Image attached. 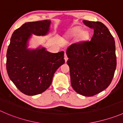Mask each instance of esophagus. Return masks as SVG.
Segmentation results:
<instances>
[{
	"label": "esophagus",
	"mask_w": 123,
	"mask_h": 123,
	"mask_svg": "<svg viewBox=\"0 0 123 123\" xmlns=\"http://www.w3.org/2000/svg\"><path fill=\"white\" fill-rule=\"evenodd\" d=\"M64 59H65V61L67 62L68 60V57H67V55L66 53H65V54H64Z\"/></svg>",
	"instance_id": "esophagus-1"
}]
</instances>
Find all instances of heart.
Segmentation results:
<instances>
[{"instance_id":"b5f03b06","label":"heart","mask_w":123,"mask_h":123,"mask_svg":"<svg viewBox=\"0 0 123 123\" xmlns=\"http://www.w3.org/2000/svg\"><path fill=\"white\" fill-rule=\"evenodd\" d=\"M81 32H82V31H81V29L80 28L75 29L74 30V35H78V34H80ZM85 35H86V34H85Z\"/></svg>"}]
</instances>
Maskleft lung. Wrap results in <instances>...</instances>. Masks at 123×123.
<instances>
[{
	"mask_svg": "<svg viewBox=\"0 0 123 123\" xmlns=\"http://www.w3.org/2000/svg\"><path fill=\"white\" fill-rule=\"evenodd\" d=\"M94 29L90 41L71 44L67 50L71 84L79 94L91 97L109 86L117 67L115 44L108 27L100 21L83 20Z\"/></svg>",
	"mask_w": 123,
	"mask_h": 123,
	"instance_id": "obj_1",
	"label": "left lung"
}]
</instances>
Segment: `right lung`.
Segmentation results:
<instances>
[{
  "label": "right lung",
  "mask_w": 123,
  "mask_h": 123,
  "mask_svg": "<svg viewBox=\"0 0 123 123\" xmlns=\"http://www.w3.org/2000/svg\"><path fill=\"white\" fill-rule=\"evenodd\" d=\"M50 21L27 22L13 32L6 53V70L9 79L25 94L35 96L46 90L57 69L64 64V52L52 53L44 48L27 49L32 34L45 35Z\"/></svg>",
  "instance_id": "right-lung-1"
}]
</instances>
